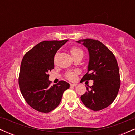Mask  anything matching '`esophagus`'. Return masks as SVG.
<instances>
[{"label":"esophagus","mask_w":135,"mask_h":135,"mask_svg":"<svg viewBox=\"0 0 135 135\" xmlns=\"http://www.w3.org/2000/svg\"><path fill=\"white\" fill-rule=\"evenodd\" d=\"M70 86H77V84H70Z\"/></svg>","instance_id":"obj_1"}]
</instances>
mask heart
<instances>
[{
	"mask_svg": "<svg viewBox=\"0 0 135 135\" xmlns=\"http://www.w3.org/2000/svg\"><path fill=\"white\" fill-rule=\"evenodd\" d=\"M70 52H71V54L73 58L78 56V55H83L82 51L79 48L75 47L71 48L70 50ZM66 77L70 80H74L76 79V75H75V73H68L66 75Z\"/></svg>",
	"mask_w": 135,
	"mask_h": 135,
	"instance_id": "1",
	"label": "heart"
}]
</instances>
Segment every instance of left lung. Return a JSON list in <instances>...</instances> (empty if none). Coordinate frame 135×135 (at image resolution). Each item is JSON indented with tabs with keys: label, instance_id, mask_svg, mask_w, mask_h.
Wrapping results in <instances>:
<instances>
[{
	"label": "left lung",
	"instance_id": "1",
	"mask_svg": "<svg viewBox=\"0 0 135 135\" xmlns=\"http://www.w3.org/2000/svg\"><path fill=\"white\" fill-rule=\"evenodd\" d=\"M87 49L89 62L83 80H93L80 98L85 106L98 111L107 108L114 101L120 86L119 69L112 51L98 40L90 38L76 41Z\"/></svg>",
	"mask_w": 135,
	"mask_h": 135
}]
</instances>
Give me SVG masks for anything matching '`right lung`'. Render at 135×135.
Masks as SVG:
<instances>
[{
	"label": "right lung",
	"instance_id": "obj_1",
	"mask_svg": "<svg viewBox=\"0 0 135 135\" xmlns=\"http://www.w3.org/2000/svg\"><path fill=\"white\" fill-rule=\"evenodd\" d=\"M68 40L43 41L26 53L21 61L19 86L27 104L35 110L49 112L61 100L69 84L61 80L50 86L48 73L54 69V57L57 51Z\"/></svg>",
	"mask_w": 135,
	"mask_h": 135
}]
</instances>
